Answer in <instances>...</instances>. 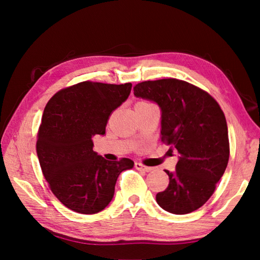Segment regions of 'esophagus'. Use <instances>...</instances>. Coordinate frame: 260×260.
<instances>
[{"label": "esophagus", "mask_w": 260, "mask_h": 260, "mask_svg": "<svg viewBox=\"0 0 260 260\" xmlns=\"http://www.w3.org/2000/svg\"><path fill=\"white\" fill-rule=\"evenodd\" d=\"M135 169L139 170V171H143V172H150V171H151V167L144 166V165L141 164V162H135Z\"/></svg>", "instance_id": "1"}]
</instances>
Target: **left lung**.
Segmentation results:
<instances>
[{"instance_id": "1", "label": "left lung", "mask_w": 260, "mask_h": 260, "mask_svg": "<svg viewBox=\"0 0 260 260\" xmlns=\"http://www.w3.org/2000/svg\"><path fill=\"white\" fill-rule=\"evenodd\" d=\"M136 98L160 109V140L179 152L175 171H165L170 183L158 192L161 209L187 214L212 195L230 159L225 114L212 96L178 79L143 81L134 87Z\"/></svg>"}]
</instances>
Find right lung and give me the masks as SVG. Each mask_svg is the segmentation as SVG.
Masks as SVG:
<instances>
[{
    "mask_svg": "<svg viewBox=\"0 0 260 260\" xmlns=\"http://www.w3.org/2000/svg\"><path fill=\"white\" fill-rule=\"evenodd\" d=\"M132 83L83 81L59 90L43 111L37 152L54 195L78 213L94 214L112 201L129 158L107 160L93 150V138L104 135L110 114L128 99Z\"/></svg>",
    "mask_w": 260,
    "mask_h": 260,
    "instance_id": "add662e5",
    "label": "right lung"
}]
</instances>
